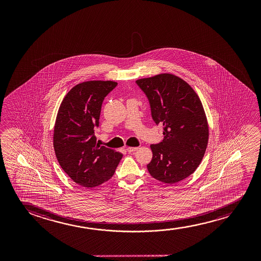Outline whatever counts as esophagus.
<instances>
[{
	"mask_svg": "<svg viewBox=\"0 0 261 261\" xmlns=\"http://www.w3.org/2000/svg\"><path fill=\"white\" fill-rule=\"evenodd\" d=\"M136 150H137L136 147H127V148H126V150H127L128 152H133V151H136Z\"/></svg>",
	"mask_w": 261,
	"mask_h": 261,
	"instance_id": "34e87169",
	"label": "esophagus"
}]
</instances>
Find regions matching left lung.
Masks as SVG:
<instances>
[{"label":"left lung","instance_id":"obj_1","mask_svg":"<svg viewBox=\"0 0 261 261\" xmlns=\"http://www.w3.org/2000/svg\"><path fill=\"white\" fill-rule=\"evenodd\" d=\"M136 85L149 100L155 124L163 125L164 139L150 145L148 171L165 184L179 182L196 170L207 149L208 127L200 98L171 74L139 79Z\"/></svg>","mask_w":261,"mask_h":261}]
</instances>
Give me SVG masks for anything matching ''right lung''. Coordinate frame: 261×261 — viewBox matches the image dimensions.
Masks as SVG:
<instances>
[{
	"label": "right lung",
	"mask_w": 261,
	"mask_h": 261,
	"mask_svg": "<svg viewBox=\"0 0 261 261\" xmlns=\"http://www.w3.org/2000/svg\"><path fill=\"white\" fill-rule=\"evenodd\" d=\"M118 86L113 81H87L74 86L61 102L55 122L54 147L68 176L87 188L114 175L123 154L96 143L104 98Z\"/></svg>",
	"instance_id": "right-lung-1"
}]
</instances>
